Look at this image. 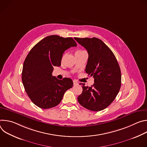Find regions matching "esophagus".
Returning <instances> with one entry per match:
<instances>
[{"label": "esophagus", "mask_w": 147, "mask_h": 147, "mask_svg": "<svg viewBox=\"0 0 147 147\" xmlns=\"http://www.w3.org/2000/svg\"><path fill=\"white\" fill-rule=\"evenodd\" d=\"M78 83L77 81H76V80L73 81V85L74 86H76V85H78Z\"/></svg>", "instance_id": "34e87169"}]
</instances>
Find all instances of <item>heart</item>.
<instances>
[{"instance_id": "obj_1", "label": "heart", "mask_w": 147, "mask_h": 147, "mask_svg": "<svg viewBox=\"0 0 147 147\" xmlns=\"http://www.w3.org/2000/svg\"><path fill=\"white\" fill-rule=\"evenodd\" d=\"M82 52V51H77L76 52V53H80V52Z\"/></svg>"}]
</instances>
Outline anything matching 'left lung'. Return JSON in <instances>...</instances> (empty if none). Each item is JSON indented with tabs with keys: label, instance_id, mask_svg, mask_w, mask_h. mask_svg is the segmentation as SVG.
I'll return each instance as SVG.
<instances>
[{
	"label": "left lung",
	"instance_id": "8db88e82",
	"mask_svg": "<svg viewBox=\"0 0 147 147\" xmlns=\"http://www.w3.org/2000/svg\"><path fill=\"white\" fill-rule=\"evenodd\" d=\"M88 52L86 72L93 76L91 87L82 85V92L77 100L84 108L100 111L107 108L115 100L121 87V71L117 59L109 48L96 38H74Z\"/></svg>",
	"mask_w": 147,
	"mask_h": 147
}]
</instances>
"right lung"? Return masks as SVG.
I'll list each match as a JSON object with an SVG mask.
<instances>
[{"label": "right lung", "mask_w": 147, "mask_h": 147, "mask_svg": "<svg viewBox=\"0 0 147 147\" xmlns=\"http://www.w3.org/2000/svg\"><path fill=\"white\" fill-rule=\"evenodd\" d=\"M70 37L53 35L40 40L30 51L23 65L22 81L31 101L40 108L49 109L61 102L73 86L71 79L62 80L52 76L53 66H60L66 50L76 47Z\"/></svg>", "instance_id": "1"}]
</instances>
